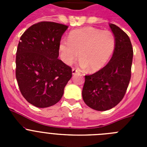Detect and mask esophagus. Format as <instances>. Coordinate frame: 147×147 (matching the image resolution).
I'll return each instance as SVG.
<instances>
[{
    "mask_svg": "<svg viewBox=\"0 0 147 147\" xmlns=\"http://www.w3.org/2000/svg\"><path fill=\"white\" fill-rule=\"evenodd\" d=\"M79 71H78V70H76V68H74V67H73L72 68V74H76V73H78Z\"/></svg>",
    "mask_w": 147,
    "mask_h": 147,
    "instance_id": "1",
    "label": "esophagus"
}]
</instances>
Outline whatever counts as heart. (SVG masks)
<instances>
[{"label":"heart","mask_w":147,"mask_h":147,"mask_svg":"<svg viewBox=\"0 0 147 147\" xmlns=\"http://www.w3.org/2000/svg\"><path fill=\"white\" fill-rule=\"evenodd\" d=\"M115 46V39L112 32L88 26L70 32L68 40L61 41L59 50L65 64H72L80 53L81 67H88L90 71L96 72L107 65Z\"/></svg>","instance_id":"1"}]
</instances>
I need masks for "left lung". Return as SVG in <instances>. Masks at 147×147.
I'll return each mask as SVG.
<instances>
[{
	"instance_id": "obj_1",
	"label": "left lung",
	"mask_w": 147,
	"mask_h": 147,
	"mask_svg": "<svg viewBox=\"0 0 147 147\" xmlns=\"http://www.w3.org/2000/svg\"><path fill=\"white\" fill-rule=\"evenodd\" d=\"M115 39L113 54L102 69L85 76L82 98L88 107L98 111L110 110L124 98L131 78L133 50L128 35L110 23Z\"/></svg>"
}]
</instances>
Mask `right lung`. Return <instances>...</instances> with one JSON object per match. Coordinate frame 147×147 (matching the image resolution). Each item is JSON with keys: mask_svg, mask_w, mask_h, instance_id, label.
Segmentation results:
<instances>
[{"mask_svg": "<svg viewBox=\"0 0 147 147\" xmlns=\"http://www.w3.org/2000/svg\"><path fill=\"white\" fill-rule=\"evenodd\" d=\"M67 27L39 22L20 37L16 53L17 82L23 96L35 107L57 103L72 76L71 67L58 59L61 37Z\"/></svg>", "mask_w": 147, "mask_h": 147, "instance_id": "obj_1", "label": "right lung"}]
</instances>
